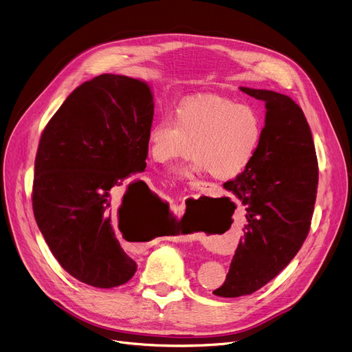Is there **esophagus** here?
<instances>
[{"label": "esophagus", "mask_w": 352, "mask_h": 352, "mask_svg": "<svg viewBox=\"0 0 352 352\" xmlns=\"http://www.w3.org/2000/svg\"><path fill=\"white\" fill-rule=\"evenodd\" d=\"M208 186H209V183H206V182H195V183H193V188L197 189V190L208 189Z\"/></svg>", "instance_id": "obj_1"}]
</instances>
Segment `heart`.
I'll use <instances>...</instances> for the list:
<instances>
[{
	"mask_svg": "<svg viewBox=\"0 0 352 352\" xmlns=\"http://www.w3.org/2000/svg\"><path fill=\"white\" fill-rule=\"evenodd\" d=\"M263 119L247 103L201 96L182 102L175 116H157L146 133L149 156L168 163L190 153L192 170L217 180L240 175L253 160L263 138Z\"/></svg>",
	"mask_w": 352,
	"mask_h": 352,
	"instance_id": "heart-1",
	"label": "heart"
}]
</instances>
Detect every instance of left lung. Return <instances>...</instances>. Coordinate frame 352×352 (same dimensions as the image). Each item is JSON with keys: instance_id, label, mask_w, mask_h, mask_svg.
Here are the masks:
<instances>
[{"instance_id": "1", "label": "left lung", "mask_w": 352, "mask_h": 352, "mask_svg": "<svg viewBox=\"0 0 352 352\" xmlns=\"http://www.w3.org/2000/svg\"><path fill=\"white\" fill-rule=\"evenodd\" d=\"M265 102L260 146L245 170L224 189L245 206L244 236L219 297L252 294L288 265L305 241L318 186L313 135L297 103L274 91L240 88Z\"/></svg>"}]
</instances>
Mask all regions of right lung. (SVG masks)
I'll list each match as a JSON object with an SVG mask.
<instances>
[{"label": "right lung", "instance_id": "1", "mask_svg": "<svg viewBox=\"0 0 352 352\" xmlns=\"http://www.w3.org/2000/svg\"><path fill=\"white\" fill-rule=\"evenodd\" d=\"M153 108L148 84L103 74L78 87L41 135L34 216L62 268L85 284L112 288L136 272L119 244L116 223L120 230L152 192L143 180H133L120 197L113 195L123 180L146 168Z\"/></svg>", "mask_w": 352, "mask_h": 352}]
</instances>
